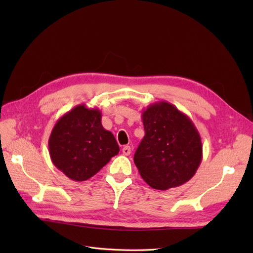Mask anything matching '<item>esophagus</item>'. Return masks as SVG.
Instances as JSON below:
<instances>
[{"mask_svg":"<svg viewBox=\"0 0 253 253\" xmlns=\"http://www.w3.org/2000/svg\"><path fill=\"white\" fill-rule=\"evenodd\" d=\"M131 152H132V150H131V147H129V145H125L124 148H122V153H124L125 155H129L131 154Z\"/></svg>","mask_w":253,"mask_h":253,"instance_id":"1","label":"esophagus"}]
</instances>
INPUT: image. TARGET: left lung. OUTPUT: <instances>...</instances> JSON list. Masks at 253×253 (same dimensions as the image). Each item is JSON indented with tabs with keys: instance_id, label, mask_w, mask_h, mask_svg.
Masks as SVG:
<instances>
[{
	"instance_id": "obj_1",
	"label": "left lung",
	"mask_w": 253,
	"mask_h": 253,
	"mask_svg": "<svg viewBox=\"0 0 253 253\" xmlns=\"http://www.w3.org/2000/svg\"><path fill=\"white\" fill-rule=\"evenodd\" d=\"M145 135L134 163L143 180L157 190L179 187L196 173L203 159L200 133L186 114L159 101L142 112Z\"/></svg>"
}]
</instances>
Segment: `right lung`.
Returning a JSON list of instances; mask_svg holds the SVG:
<instances>
[{"label":"right lung","mask_w":253,"mask_h":253,"mask_svg":"<svg viewBox=\"0 0 253 253\" xmlns=\"http://www.w3.org/2000/svg\"><path fill=\"white\" fill-rule=\"evenodd\" d=\"M48 148L52 164L75 181L93 177L119 153L114 135L101 125V112L85 104L75 106L59 118Z\"/></svg>","instance_id":"1"}]
</instances>
